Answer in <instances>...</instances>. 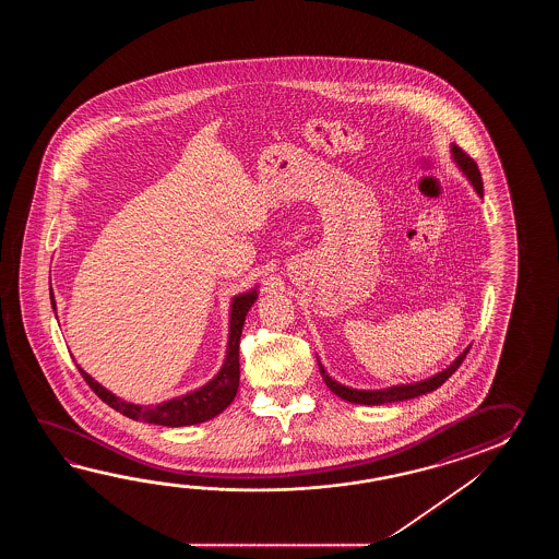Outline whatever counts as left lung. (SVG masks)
<instances>
[{"label":"left lung","mask_w":559,"mask_h":559,"mask_svg":"<svg viewBox=\"0 0 559 559\" xmlns=\"http://www.w3.org/2000/svg\"><path fill=\"white\" fill-rule=\"evenodd\" d=\"M450 152H452V159L455 162V166L462 169V174H464L467 181L474 186L477 195L484 198V181H481V174H479V169H477V164H475L469 155L462 152L455 143L450 145ZM467 352H469V347H465L464 352L455 357L448 368L441 369V371H438L436 376H431L428 380L414 381V383H400V385L383 388V390H356V388H349V385H344V383L333 380L332 376L321 366L320 359H318V366H320L321 378L325 381V385H328L337 397L345 400V402L359 405L392 404V402H405V400H412V397H417V395H424V393L438 390L441 383L448 380V378H452L453 371L462 366V361H464L465 356H467Z\"/></svg>","instance_id":"left-lung-1"}]
</instances>
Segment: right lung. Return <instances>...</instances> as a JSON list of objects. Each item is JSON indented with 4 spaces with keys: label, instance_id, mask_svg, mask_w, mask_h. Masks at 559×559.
I'll return each instance as SVG.
<instances>
[{
    "label": "right lung",
    "instance_id": "right-lung-1",
    "mask_svg": "<svg viewBox=\"0 0 559 559\" xmlns=\"http://www.w3.org/2000/svg\"><path fill=\"white\" fill-rule=\"evenodd\" d=\"M51 308L56 311V297L53 292H49ZM258 299V285L246 292L231 297L229 306V333H227V349L224 364L215 378L207 381L202 388L193 390L190 393H183L179 397H171L167 402L155 405L131 404L118 397L116 393L106 390L99 381H95L87 371L80 368V373L84 376L87 385L97 393L102 402H106L109 407H114L119 414L131 417L135 421H145V424H155V426H166V428H183V426H193V424H203L212 417L219 416L227 405L234 402L239 388V337L243 330V321L250 311L251 306ZM58 318V316H56Z\"/></svg>",
    "mask_w": 559,
    "mask_h": 559
}]
</instances>
